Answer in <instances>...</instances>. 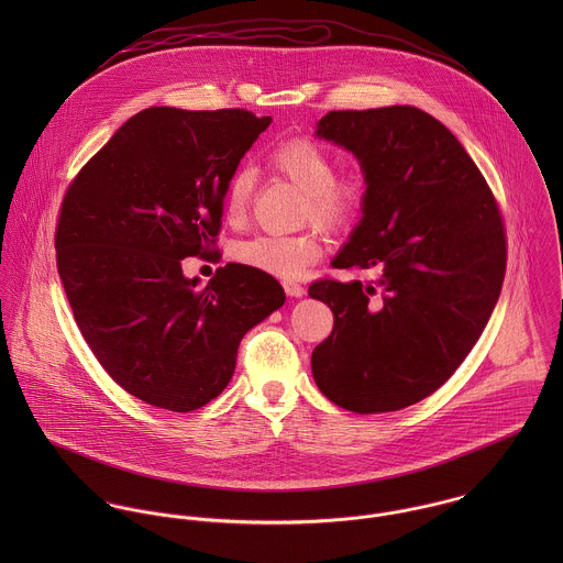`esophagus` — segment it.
Returning <instances> with one entry per match:
<instances>
[{
  "label": "esophagus",
  "mask_w": 563,
  "mask_h": 563,
  "mask_svg": "<svg viewBox=\"0 0 563 563\" xmlns=\"http://www.w3.org/2000/svg\"><path fill=\"white\" fill-rule=\"evenodd\" d=\"M282 284H284L286 295H290V297H303L306 295V288L299 282H295V279H284Z\"/></svg>",
  "instance_id": "obj_1"
}]
</instances>
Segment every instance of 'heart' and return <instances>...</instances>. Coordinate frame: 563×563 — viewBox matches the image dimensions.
Returning <instances> with one entry per match:
<instances>
[{"instance_id":"obj_1","label":"heart","mask_w":563,"mask_h":563,"mask_svg":"<svg viewBox=\"0 0 563 563\" xmlns=\"http://www.w3.org/2000/svg\"><path fill=\"white\" fill-rule=\"evenodd\" d=\"M271 173L303 190L301 219L324 232H342L357 221L366 206L368 184L357 170H335L331 152L314 139L295 136L277 143L266 154ZM253 173L239 168L225 184L223 212L232 228H241L253 199ZM322 257V242L314 232L262 234L234 246V260L244 266L292 279Z\"/></svg>"}]
</instances>
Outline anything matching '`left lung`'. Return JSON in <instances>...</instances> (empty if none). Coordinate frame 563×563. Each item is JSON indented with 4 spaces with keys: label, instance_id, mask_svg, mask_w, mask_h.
<instances>
[{
    "label": "left lung",
    "instance_id": "left-lung-1",
    "mask_svg": "<svg viewBox=\"0 0 563 563\" xmlns=\"http://www.w3.org/2000/svg\"><path fill=\"white\" fill-rule=\"evenodd\" d=\"M317 134L362 162L364 217L312 282L333 312L312 351L322 395L357 413L397 411L444 386L482 335L507 266L500 208L446 125L413 106L333 110Z\"/></svg>",
    "mask_w": 563,
    "mask_h": 563
}]
</instances>
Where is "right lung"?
Returning <instances> with one entry per match:
<instances>
[{
	"label": "right lung",
	"instance_id": "1",
	"mask_svg": "<svg viewBox=\"0 0 563 563\" xmlns=\"http://www.w3.org/2000/svg\"><path fill=\"white\" fill-rule=\"evenodd\" d=\"M271 125L242 108L134 114L69 184L56 264L74 319L125 393L192 411L223 393L242 335L284 306L279 282L230 262L203 290L181 260L217 253L223 192Z\"/></svg>",
	"mask_w": 563,
	"mask_h": 563
}]
</instances>
